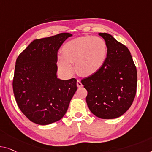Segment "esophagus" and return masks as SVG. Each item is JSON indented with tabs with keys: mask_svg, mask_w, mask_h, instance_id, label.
<instances>
[{
	"mask_svg": "<svg viewBox=\"0 0 152 152\" xmlns=\"http://www.w3.org/2000/svg\"><path fill=\"white\" fill-rule=\"evenodd\" d=\"M76 85H77V87H79V88H80V87H83V84L81 83L80 80H77Z\"/></svg>",
	"mask_w": 152,
	"mask_h": 152,
	"instance_id": "esophagus-1",
	"label": "esophagus"
}]
</instances>
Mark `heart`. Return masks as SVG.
<instances>
[{
  "mask_svg": "<svg viewBox=\"0 0 152 152\" xmlns=\"http://www.w3.org/2000/svg\"><path fill=\"white\" fill-rule=\"evenodd\" d=\"M107 56V45L99 37L83 36L67 42L58 56L57 66L65 76L74 72L72 64L81 76H89L96 74L104 64Z\"/></svg>",
  "mask_w": 152,
  "mask_h": 152,
  "instance_id": "1",
  "label": "heart"
}]
</instances>
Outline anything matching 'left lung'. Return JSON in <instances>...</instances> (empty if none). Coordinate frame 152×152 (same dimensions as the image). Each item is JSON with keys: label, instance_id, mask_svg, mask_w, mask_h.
<instances>
[{"label": "left lung", "instance_id": "left-lung-1", "mask_svg": "<svg viewBox=\"0 0 152 152\" xmlns=\"http://www.w3.org/2000/svg\"><path fill=\"white\" fill-rule=\"evenodd\" d=\"M107 45L102 67L81 80L87 91V106L101 119H115L124 114L134 101L137 85V68L128 48L111 35L98 33Z\"/></svg>", "mask_w": 152, "mask_h": 152}]
</instances>
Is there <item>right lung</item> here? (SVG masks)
Masks as SVG:
<instances>
[{
	"mask_svg": "<svg viewBox=\"0 0 152 152\" xmlns=\"http://www.w3.org/2000/svg\"><path fill=\"white\" fill-rule=\"evenodd\" d=\"M72 35L63 33L33 41L15 62L13 90L30 121L48 125L63 118L77 90L76 79L57 78V53Z\"/></svg>",
	"mask_w": 152,
	"mask_h": 152,
	"instance_id": "right-lung-1",
	"label": "right lung"
}]
</instances>
